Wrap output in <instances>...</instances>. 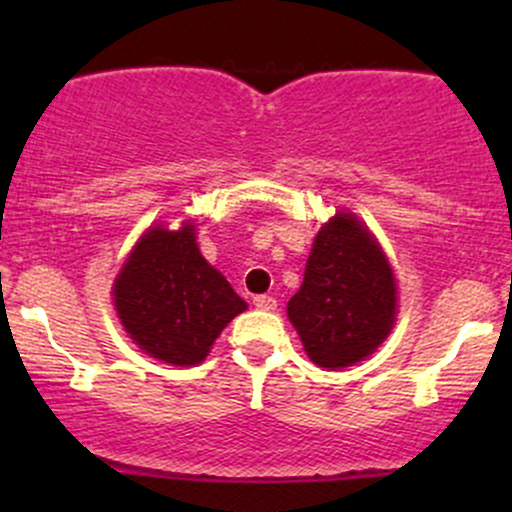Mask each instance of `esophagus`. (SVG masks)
<instances>
[{
	"label": "esophagus",
	"mask_w": 512,
	"mask_h": 512,
	"mask_svg": "<svg viewBox=\"0 0 512 512\" xmlns=\"http://www.w3.org/2000/svg\"><path fill=\"white\" fill-rule=\"evenodd\" d=\"M255 308H260V310H276V298H272V296H257L255 298Z\"/></svg>",
	"instance_id": "34e87169"
}]
</instances>
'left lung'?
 <instances>
[{
    "label": "left lung",
    "instance_id": "obj_1",
    "mask_svg": "<svg viewBox=\"0 0 512 512\" xmlns=\"http://www.w3.org/2000/svg\"><path fill=\"white\" fill-rule=\"evenodd\" d=\"M286 313L305 354L322 368L354 366L385 342L397 317V281L354 214L337 211L322 223Z\"/></svg>",
    "mask_w": 512,
    "mask_h": 512
}]
</instances>
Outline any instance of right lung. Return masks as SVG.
I'll return each instance as SVG.
<instances>
[{
  "mask_svg": "<svg viewBox=\"0 0 512 512\" xmlns=\"http://www.w3.org/2000/svg\"><path fill=\"white\" fill-rule=\"evenodd\" d=\"M115 310L134 344L170 366H197L248 303L197 248L195 223L154 226L113 284Z\"/></svg>",
  "mask_w": 512,
  "mask_h": 512,
  "instance_id": "right-lung-1",
  "label": "right lung"
}]
</instances>
